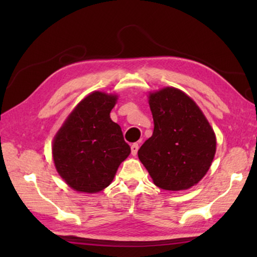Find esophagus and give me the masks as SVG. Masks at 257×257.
Wrapping results in <instances>:
<instances>
[{
	"instance_id": "esophagus-1",
	"label": "esophagus",
	"mask_w": 257,
	"mask_h": 257,
	"mask_svg": "<svg viewBox=\"0 0 257 257\" xmlns=\"http://www.w3.org/2000/svg\"><path fill=\"white\" fill-rule=\"evenodd\" d=\"M130 149H132V154L135 156V155L137 154L138 149H139V145H138V144H133L132 147H130Z\"/></svg>"
}]
</instances>
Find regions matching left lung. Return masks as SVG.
<instances>
[{"label": "left lung", "mask_w": 257, "mask_h": 257, "mask_svg": "<svg viewBox=\"0 0 257 257\" xmlns=\"http://www.w3.org/2000/svg\"><path fill=\"white\" fill-rule=\"evenodd\" d=\"M154 132L138 150L154 184L185 190L206 175L216 150L215 134L201 108L180 89L165 87L149 96Z\"/></svg>", "instance_id": "8db88e82"}]
</instances>
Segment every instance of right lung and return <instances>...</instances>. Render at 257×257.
Here are the masks:
<instances>
[{"mask_svg": "<svg viewBox=\"0 0 257 257\" xmlns=\"http://www.w3.org/2000/svg\"><path fill=\"white\" fill-rule=\"evenodd\" d=\"M118 96L93 92L75 107L56 133L52 153L61 178L80 193H98L111 184L130 154L110 112Z\"/></svg>", "mask_w": 257, "mask_h": 257, "instance_id": "1", "label": "right lung"}]
</instances>
